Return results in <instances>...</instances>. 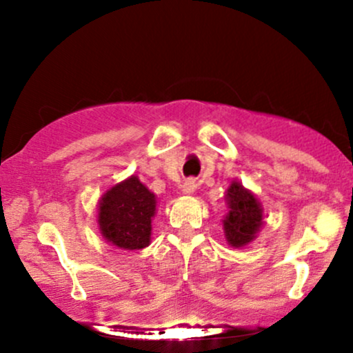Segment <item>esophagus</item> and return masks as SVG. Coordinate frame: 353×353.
Masks as SVG:
<instances>
[{"label":"esophagus","mask_w":353,"mask_h":353,"mask_svg":"<svg viewBox=\"0 0 353 353\" xmlns=\"http://www.w3.org/2000/svg\"><path fill=\"white\" fill-rule=\"evenodd\" d=\"M196 189H197V182L194 179H188L184 184H182V192L184 194H192Z\"/></svg>","instance_id":"34e87169"}]
</instances>
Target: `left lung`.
<instances>
[{
    "label": "left lung",
    "instance_id": "left-lung-1",
    "mask_svg": "<svg viewBox=\"0 0 353 353\" xmlns=\"http://www.w3.org/2000/svg\"><path fill=\"white\" fill-rule=\"evenodd\" d=\"M225 201L229 205L228 216L222 221L225 237L232 247H244L257 236L264 224V210L254 194L237 181L229 185Z\"/></svg>",
    "mask_w": 353,
    "mask_h": 353
}]
</instances>
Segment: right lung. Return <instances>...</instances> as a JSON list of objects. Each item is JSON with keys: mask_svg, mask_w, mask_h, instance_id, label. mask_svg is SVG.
Segmentation results:
<instances>
[{"mask_svg": "<svg viewBox=\"0 0 353 353\" xmlns=\"http://www.w3.org/2000/svg\"><path fill=\"white\" fill-rule=\"evenodd\" d=\"M156 202V196L137 176L112 185L99 201L98 224L103 237L124 250L148 247Z\"/></svg>", "mask_w": 353, "mask_h": 353, "instance_id": "obj_1", "label": "right lung"}]
</instances>
